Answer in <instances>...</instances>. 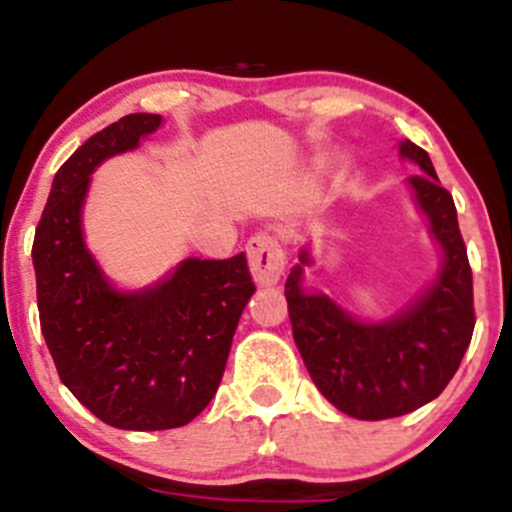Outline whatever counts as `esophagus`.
Wrapping results in <instances>:
<instances>
[{
  "label": "esophagus",
  "instance_id": "1",
  "mask_svg": "<svg viewBox=\"0 0 512 512\" xmlns=\"http://www.w3.org/2000/svg\"><path fill=\"white\" fill-rule=\"evenodd\" d=\"M247 262L257 285L272 287L285 272V250L272 232H257L247 240Z\"/></svg>",
  "mask_w": 512,
  "mask_h": 512
}]
</instances>
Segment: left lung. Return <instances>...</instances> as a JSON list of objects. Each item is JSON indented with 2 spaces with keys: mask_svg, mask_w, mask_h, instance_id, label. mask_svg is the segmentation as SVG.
Returning <instances> with one entry per match:
<instances>
[{
  "mask_svg": "<svg viewBox=\"0 0 512 512\" xmlns=\"http://www.w3.org/2000/svg\"><path fill=\"white\" fill-rule=\"evenodd\" d=\"M399 158L421 170L406 185L441 250L426 289L389 317H356L329 294L304 287V270L314 265L309 245L285 282L294 344L314 386L359 421L404 416L436 399L461 366L476 327L473 275L451 193L416 143L401 141Z\"/></svg>",
  "mask_w": 512,
  "mask_h": 512,
  "instance_id": "obj_1",
  "label": "left lung"
}]
</instances>
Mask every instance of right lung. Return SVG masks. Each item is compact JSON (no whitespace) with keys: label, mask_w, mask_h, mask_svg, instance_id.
Returning a JSON list of instances; mask_svg holds the SVG:
<instances>
[{"label":"right lung","mask_w":512,"mask_h":512,"mask_svg":"<svg viewBox=\"0 0 512 512\" xmlns=\"http://www.w3.org/2000/svg\"><path fill=\"white\" fill-rule=\"evenodd\" d=\"M160 126L158 113H131L91 136L54 175L32 247L41 334L56 371L91 414L123 431L185 426L210 404L255 294L245 252L188 257L153 285L121 289L86 245L94 170Z\"/></svg>","instance_id":"1"}]
</instances>
